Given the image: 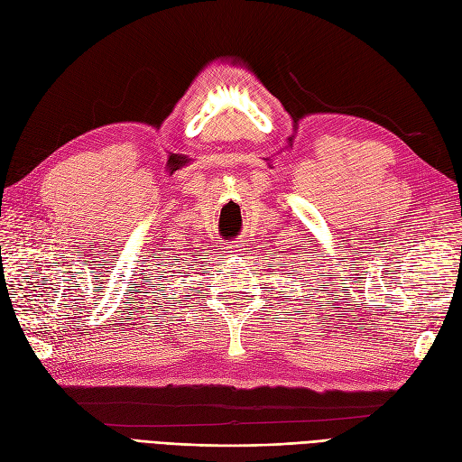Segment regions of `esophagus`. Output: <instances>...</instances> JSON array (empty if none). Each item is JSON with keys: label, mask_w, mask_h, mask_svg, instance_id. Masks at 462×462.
Listing matches in <instances>:
<instances>
[{"label": "esophagus", "mask_w": 462, "mask_h": 462, "mask_svg": "<svg viewBox=\"0 0 462 462\" xmlns=\"http://www.w3.org/2000/svg\"><path fill=\"white\" fill-rule=\"evenodd\" d=\"M241 250H245V248H243V245L239 241H231L227 246H223V253L229 254V256L241 254Z\"/></svg>", "instance_id": "esophagus-1"}]
</instances>
